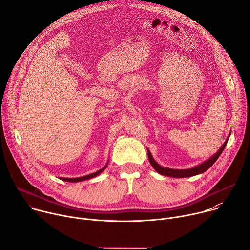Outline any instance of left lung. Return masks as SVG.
I'll return each instance as SVG.
<instances>
[{
  "mask_svg": "<svg viewBox=\"0 0 250 250\" xmlns=\"http://www.w3.org/2000/svg\"><path fill=\"white\" fill-rule=\"evenodd\" d=\"M230 136V133L229 134L228 138L226 139L225 144L222 146V147L213 154L211 157H209L208 160H206L205 162L199 164L198 166H195L193 168H189V169H172V168H167V167H162L161 165H159L153 158V156L151 155L150 151L147 149V153H148V158H149V162L152 165V167L155 169V171L157 173H159L160 175H164V176H168V177H174V178H185V177H192L195 175H199L204 173L205 171H207L213 163H215L218 158L220 157V155L222 154V152L224 151L229 137Z\"/></svg>",
  "mask_w": 250,
  "mask_h": 250,
  "instance_id": "1",
  "label": "left lung"
}]
</instances>
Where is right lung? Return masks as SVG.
<instances>
[{
    "instance_id": "1",
    "label": "right lung",
    "mask_w": 250,
    "mask_h": 250,
    "mask_svg": "<svg viewBox=\"0 0 250 250\" xmlns=\"http://www.w3.org/2000/svg\"><path fill=\"white\" fill-rule=\"evenodd\" d=\"M108 164H109V160H108V162H106V164L103 167V168H101L100 170H98L97 172H95V173H92V174H89V175H86V176H82V177H77V178H60V179L62 180V181H66V182H81V181H85V180H88V179H91V178H94V177H96V176H98V175H100L105 168H106V166H108Z\"/></svg>"
}]
</instances>
